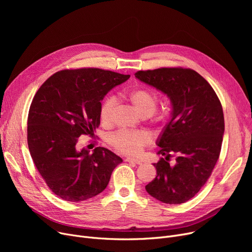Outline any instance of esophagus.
Masks as SVG:
<instances>
[{"label": "esophagus", "mask_w": 252, "mask_h": 252, "mask_svg": "<svg viewBox=\"0 0 252 252\" xmlns=\"http://www.w3.org/2000/svg\"><path fill=\"white\" fill-rule=\"evenodd\" d=\"M126 162H129V163H135V164H142V161L141 160H138L136 159V158H126Z\"/></svg>", "instance_id": "esophagus-1"}]
</instances>
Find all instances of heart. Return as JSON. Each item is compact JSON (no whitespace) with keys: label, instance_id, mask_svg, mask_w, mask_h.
Returning a JSON list of instances; mask_svg holds the SVG:
<instances>
[{"label":"heart","instance_id":"b5f03b06","mask_svg":"<svg viewBox=\"0 0 252 252\" xmlns=\"http://www.w3.org/2000/svg\"><path fill=\"white\" fill-rule=\"evenodd\" d=\"M126 99L141 115H151L157 107V96L154 92L147 89H136L128 92ZM115 101L112 98L106 99L100 107V119L103 125H109ZM113 147L123 154L137 155L150 143V136L144 131L121 130L112 136Z\"/></svg>","mask_w":252,"mask_h":252}]
</instances>
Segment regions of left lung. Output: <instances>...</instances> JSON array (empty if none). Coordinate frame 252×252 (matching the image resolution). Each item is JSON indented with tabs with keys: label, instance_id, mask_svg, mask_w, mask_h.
<instances>
[{
	"label": "left lung",
	"instance_id": "left-lung-1",
	"mask_svg": "<svg viewBox=\"0 0 252 252\" xmlns=\"http://www.w3.org/2000/svg\"><path fill=\"white\" fill-rule=\"evenodd\" d=\"M135 76L171 103L169 122L156 141L164 158L153 164L157 176L145 189L163 203H184L199 192L219 159L224 131L221 104L206 79L189 68L140 70ZM173 153L176 164L170 166L167 160Z\"/></svg>",
	"mask_w": 252,
	"mask_h": 252
}]
</instances>
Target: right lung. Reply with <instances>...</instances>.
<instances>
[{
    "label": "right lung",
    "instance_id": "right-lung-1",
    "mask_svg": "<svg viewBox=\"0 0 252 252\" xmlns=\"http://www.w3.org/2000/svg\"><path fill=\"white\" fill-rule=\"evenodd\" d=\"M128 78L99 68L61 70L37 90L29 112V149L39 175L61 199L78 202L100 194L123 162L103 147L78 150L77 142L82 135L94 136L101 101Z\"/></svg>",
    "mask_w": 252,
    "mask_h": 252
}]
</instances>
